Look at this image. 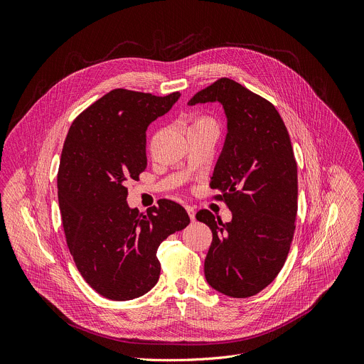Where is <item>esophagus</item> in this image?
Segmentation results:
<instances>
[{"label":"esophagus","mask_w":364,"mask_h":364,"mask_svg":"<svg viewBox=\"0 0 364 364\" xmlns=\"http://www.w3.org/2000/svg\"><path fill=\"white\" fill-rule=\"evenodd\" d=\"M186 209V212H188V215H189V218H191V221H195V213H196V210H195V208L193 206H186L185 208Z\"/></svg>","instance_id":"esophagus-1"}]
</instances>
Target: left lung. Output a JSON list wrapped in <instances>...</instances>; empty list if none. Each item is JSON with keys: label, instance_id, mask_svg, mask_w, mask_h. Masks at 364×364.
Instances as JSON below:
<instances>
[{"label": "left lung", "instance_id": "1", "mask_svg": "<svg viewBox=\"0 0 364 364\" xmlns=\"http://www.w3.org/2000/svg\"><path fill=\"white\" fill-rule=\"evenodd\" d=\"M208 102L221 103L227 116L210 188L232 220L215 221L206 209L196 213L212 231L205 278L216 291L247 299L274 281L288 255L297 216V164L287 127L268 100L223 77L188 105Z\"/></svg>", "mask_w": 364, "mask_h": 364}]
</instances>
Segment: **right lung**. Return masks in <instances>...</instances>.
<instances>
[{"instance_id":"obj_1","label":"right lung","mask_w":364,"mask_h":364,"mask_svg":"<svg viewBox=\"0 0 364 364\" xmlns=\"http://www.w3.org/2000/svg\"><path fill=\"white\" fill-rule=\"evenodd\" d=\"M179 97L114 89L68 129L57 175L65 241L82 277L109 300H133L154 288L161 242L191 223L168 199L146 212L130 208L124 186L146 169L148 126Z\"/></svg>"}]
</instances>
